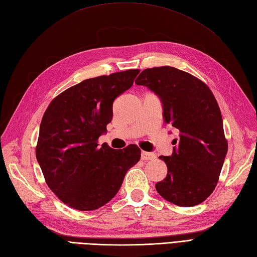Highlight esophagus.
I'll return each mask as SVG.
<instances>
[{
  "instance_id": "34e87169",
  "label": "esophagus",
  "mask_w": 257,
  "mask_h": 257,
  "mask_svg": "<svg viewBox=\"0 0 257 257\" xmlns=\"http://www.w3.org/2000/svg\"><path fill=\"white\" fill-rule=\"evenodd\" d=\"M141 159L148 161V160H154L156 159V154L151 153V152H146V151H142L141 152Z\"/></svg>"
}]
</instances>
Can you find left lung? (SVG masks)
I'll return each mask as SVG.
<instances>
[{"mask_svg": "<svg viewBox=\"0 0 257 257\" xmlns=\"http://www.w3.org/2000/svg\"><path fill=\"white\" fill-rule=\"evenodd\" d=\"M162 100L164 122L178 131L171 157H160L168 175L156 184L164 199L181 207L206 200L217 186L228 141L222 116L210 88L173 67L143 70L136 80Z\"/></svg>", "mask_w": 257, "mask_h": 257, "instance_id": "obj_1", "label": "left lung"}]
</instances>
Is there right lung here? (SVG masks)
Segmentation results:
<instances>
[{
  "label": "right lung",
  "instance_id": "obj_1",
  "mask_svg": "<svg viewBox=\"0 0 257 257\" xmlns=\"http://www.w3.org/2000/svg\"><path fill=\"white\" fill-rule=\"evenodd\" d=\"M133 69L82 81L51 100L41 119L36 147L48 186L65 205L95 210L118 193L141 150H114L97 140L112 119V103L134 84Z\"/></svg>",
  "mask_w": 257,
  "mask_h": 257
}]
</instances>
